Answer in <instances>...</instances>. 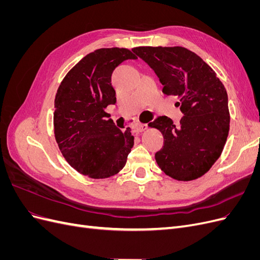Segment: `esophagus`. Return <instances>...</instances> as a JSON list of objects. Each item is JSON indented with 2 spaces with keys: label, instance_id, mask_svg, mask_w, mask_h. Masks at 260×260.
Masks as SVG:
<instances>
[{
  "label": "esophagus",
  "instance_id": "1",
  "mask_svg": "<svg viewBox=\"0 0 260 260\" xmlns=\"http://www.w3.org/2000/svg\"><path fill=\"white\" fill-rule=\"evenodd\" d=\"M147 124L146 123H140V124H137L136 127H133V131H135L136 133H140V132H143L147 129Z\"/></svg>",
  "mask_w": 260,
  "mask_h": 260
}]
</instances>
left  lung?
<instances>
[{"mask_svg": "<svg viewBox=\"0 0 260 260\" xmlns=\"http://www.w3.org/2000/svg\"><path fill=\"white\" fill-rule=\"evenodd\" d=\"M149 65L166 95L180 99L184 116L176 125L166 116L148 125L164 136L155 154L159 168L172 179L201 178L221 155L230 129L228 94L212 68L182 46H139L132 49Z\"/></svg>", "mask_w": 260, "mask_h": 260, "instance_id": "left-lung-1", "label": "left lung"}]
</instances>
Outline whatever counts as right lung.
<instances>
[{
    "label": "right lung",
    "mask_w": 260,
    "mask_h": 260,
    "mask_svg": "<svg viewBox=\"0 0 260 260\" xmlns=\"http://www.w3.org/2000/svg\"><path fill=\"white\" fill-rule=\"evenodd\" d=\"M138 57L123 48L99 49L84 56L60 82L55 96L54 135L74 169L92 179L117 175L135 144L130 128L118 129L105 112L116 103L114 69Z\"/></svg>",
    "instance_id": "right-lung-1"
}]
</instances>
